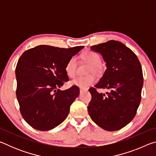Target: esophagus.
Listing matches in <instances>:
<instances>
[{
	"instance_id": "obj_1",
	"label": "esophagus",
	"mask_w": 156,
	"mask_h": 156,
	"mask_svg": "<svg viewBox=\"0 0 156 156\" xmlns=\"http://www.w3.org/2000/svg\"><path fill=\"white\" fill-rule=\"evenodd\" d=\"M87 90H85V89H80V94H82V93H83V92H84V91H86Z\"/></svg>"
}]
</instances>
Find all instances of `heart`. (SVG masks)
I'll use <instances>...</instances> for the list:
<instances>
[{
  "label": "heart",
  "instance_id": "heart-1",
  "mask_svg": "<svg viewBox=\"0 0 156 156\" xmlns=\"http://www.w3.org/2000/svg\"><path fill=\"white\" fill-rule=\"evenodd\" d=\"M83 60L91 66L89 72L98 73L100 72L102 60L98 54L94 51H87L83 56ZM76 68H77V59L76 56L70 58L65 65V72L69 78H73L76 75ZM96 80L94 75L88 76H77L70 81L71 85L76 86L82 89H86L92 85Z\"/></svg>",
  "mask_w": 156,
  "mask_h": 156
}]
</instances>
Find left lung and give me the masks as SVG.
<instances>
[{
	"label": "left lung",
	"mask_w": 156,
	"mask_h": 156,
	"mask_svg": "<svg viewBox=\"0 0 156 156\" xmlns=\"http://www.w3.org/2000/svg\"><path fill=\"white\" fill-rule=\"evenodd\" d=\"M91 49L102 55L107 69L95 87L89 89L91 94L89 114L105 130H119L133 119L140 102L141 64L133 51L119 41H109L91 46ZM96 88L109 91L100 94Z\"/></svg>",
	"instance_id": "left-lung-1"
}]
</instances>
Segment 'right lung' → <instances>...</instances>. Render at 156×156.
<instances>
[{
  "mask_svg": "<svg viewBox=\"0 0 156 156\" xmlns=\"http://www.w3.org/2000/svg\"><path fill=\"white\" fill-rule=\"evenodd\" d=\"M83 48L39 45L20 57L16 67V97L21 115L31 127L51 130L67 117L80 89L76 86L64 91L59 88L69 81L65 70L69 59Z\"/></svg>",
  "mask_w": 156,
  "mask_h": 156,
  "instance_id": "right-lung-1",
  "label": "right lung"
}]
</instances>
